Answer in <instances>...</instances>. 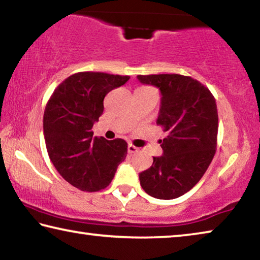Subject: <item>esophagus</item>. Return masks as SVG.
Wrapping results in <instances>:
<instances>
[{"label": "esophagus", "instance_id": "obj_1", "mask_svg": "<svg viewBox=\"0 0 260 260\" xmlns=\"http://www.w3.org/2000/svg\"><path fill=\"white\" fill-rule=\"evenodd\" d=\"M127 150H128V153H134L139 150V148H136L135 146H133V144L129 143L128 147H127Z\"/></svg>", "mask_w": 260, "mask_h": 260}]
</instances>
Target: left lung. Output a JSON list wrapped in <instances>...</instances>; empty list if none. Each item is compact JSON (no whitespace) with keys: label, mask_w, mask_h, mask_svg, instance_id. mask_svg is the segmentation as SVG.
I'll return each instance as SVG.
<instances>
[{"label":"left lung","mask_w":260,"mask_h":260,"mask_svg":"<svg viewBox=\"0 0 260 260\" xmlns=\"http://www.w3.org/2000/svg\"><path fill=\"white\" fill-rule=\"evenodd\" d=\"M146 85L159 88L161 102L157 125L166 132L160 140L162 156L141 172L140 183L148 195L173 200L200 181L217 150L218 110L203 83L181 74L138 76Z\"/></svg>","instance_id":"obj_1"}]
</instances>
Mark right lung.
<instances>
[{
    "label": "right lung",
    "instance_id": "1",
    "mask_svg": "<svg viewBox=\"0 0 260 260\" xmlns=\"http://www.w3.org/2000/svg\"><path fill=\"white\" fill-rule=\"evenodd\" d=\"M128 76L78 72L57 86L43 114L48 155L63 179L82 191H99L111 183L127 156V142L93 136L102 116L105 95Z\"/></svg>",
    "mask_w": 260,
    "mask_h": 260
}]
</instances>
